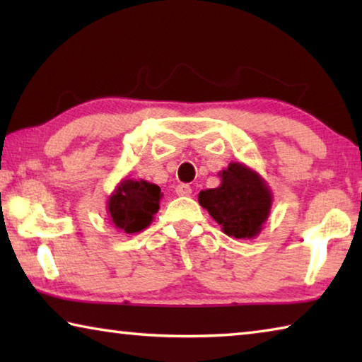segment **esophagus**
<instances>
[{
    "label": "esophagus",
    "mask_w": 362,
    "mask_h": 362,
    "mask_svg": "<svg viewBox=\"0 0 362 362\" xmlns=\"http://www.w3.org/2000/svg\"><path fill=\"white\" fill-rule=\"evenodd\" d=\"M175 193L179 196H189L192 194V187L187 185V183H180V185H177Z\"/></svg>",
    "instance_id": "34e87169"
}]
</instances>
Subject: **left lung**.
Masks as SVG:
<instances>
[{"label": "left lung", "mask_w": 362, "mask_h": 362, "mask_svg": "<svg viewBox=\"0 0 362 362\" xmlns=\"http://www.w3.org/2000/svg\"><path fill=\"white\" fill-rule=\"evenodd\" d=\"M218 177L222 182L217 188L199 192V204L222 226L225 235L252 240L272 211V189L259 173L243 163H230Z\"/></svg>", "instance_id": "8db88e82"}]
</instances>
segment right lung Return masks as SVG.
<instances>
[{
	"label": "right lung",
	"mask_w": 362,
	"mask_h": 362,
	"mask_svg": "<svg viewBox=\"0 0 362 362\" xmlns=\"http://www.w3.org/2000/svg\"><path fill=\"white\" fill-rule=\"evenodd\" d=\"M161 188L144 179H122L107 201L108 220L127 235L140 233L159 211Z\"/></svg>",
	"instance_id": "right-lung-1"
}]
</instances>
